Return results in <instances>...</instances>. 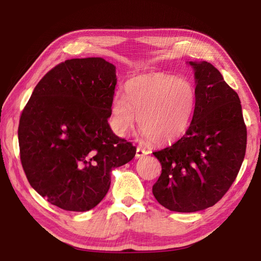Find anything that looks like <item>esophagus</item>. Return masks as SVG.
Listing matches in <instances>:
<instances>
[{"mask_svg": "<svg viewBox=\"0 0 261 261\" xmlns=\"http://www.w3.org/2000/svg\"><path fill=\"white\" fill-rule=\"evenodd\" d=\"M149 151H147L146 149H143L141 147H137V151H136V157L137 158H142L143 156H146V154H148Z\"/></svg>", "mask_w": 261, "mask_h": 261, "instance_id": "34e87169", "label": "esophagus"}]
</instances>
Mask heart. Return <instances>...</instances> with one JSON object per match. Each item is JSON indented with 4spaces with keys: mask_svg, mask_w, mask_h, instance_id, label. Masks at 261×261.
<instances>
[{
    "mask_svg": "<svg viewBox=\"0 0 261 261\" xmlns=\"http://www.w3.org/2000/svg\"><path fill=\"white\" fill-rule=\"evenodd\" d=\"M125 94H115L110 125L123 136L135 123L156 145L173 142L185 134L196 108V90L185 79L165 74L138 76L125 84Z\"/></svg>",
    "mask_w": 261,
    "mask_h": 261,
    "instance_id": "1",
    "label": "heart"
}]
</instances>
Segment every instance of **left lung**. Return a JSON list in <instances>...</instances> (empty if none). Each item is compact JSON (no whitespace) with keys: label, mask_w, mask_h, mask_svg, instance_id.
<instances>
[{"label":"left lung","mask_w":261,"mask_h":261,"mask_svg":"<svg viewBox=\"0 0 261 261\" xmlns=\"http://www.w3.org/2000/svg\"><path fill=\"white\" fill-rule=\"evenodd\" d=\"M195 70L196 108L186 134L153 156L162 175L153 196L170 211L191 213L218 203L237 178L246 154L247 127L240 98L207 62Z\"/></svg>","instance_id":"1"}]
</instances>
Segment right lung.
<instances>
[{
    "label": "right lung",
    "instance_id": "right-lung-1",
    "mask_svg": "<svg viewBox=\"0 0 261 261\" xmlns=\"http://www.w3.org/2000/svg\"><path fill=\"white\" fill-rule=\"evenodd\" d=\"M115 85V66L103 58L68 59L42 77L22 111V167L53 205L73 212L95 207L112 169L135 157L136 147L108 123Z\"/></svg>",
    "mask_w": 261,
    "mask_h": 261
}]
</instances>
